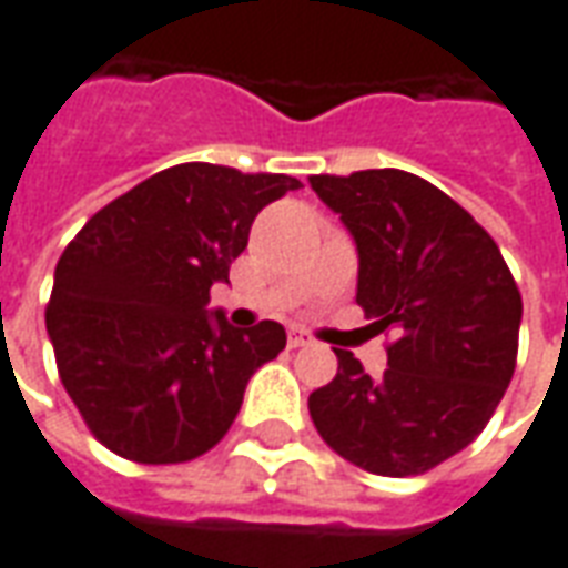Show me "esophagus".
Masks as SVG:
<instances>
[{
	"instance_id": "obj_1",
	"label": "esophagus",
	"mask_w": 568,
	"mask_h": 568,
	"mask_svg": "<svg viewBox=\"0 0 568 568\" xmlns=\"http://www.w3.org/2000/svg\"><path fill=\"white\" fill-rule=\"evenodd\" d=\"M311 342H314V338L307 333H301V329H292V333H288V348H304V345H311Z\"/></svg>"
}]
</instances>
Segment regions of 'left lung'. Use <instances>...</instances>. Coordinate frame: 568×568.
<instances>
[{
  "mask_svg": "<svg viewBox=\"0 0 568 568\" xmlns=\"http://www.w3.org/2000/svg\"><path fill=\"white\" fill-rule=\"evenodd\" d=\"M311 189L354 235L357 304L392 335L379 379L335 351V379L307 397L311 419L366 473L423 476L476 442L507 392L519 285L473 214L416 173H316Z\"/></svg>",
  "mask_w": 568,
  "mask_h": 568,
  "instance_id": "8db88e82",
  "label": "left lung"
}]
</instances>
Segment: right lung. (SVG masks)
Segmentation results:
<instances>
[{
	"label": "right lung",
	"mask_w": 568,
	"mask_h": 568,
	"mask_svg": "<svg viewBox=\"0 0 568 568\" xmlns=\"http://www.w3.org/2000/svg\"><path fill=\"white\" fill-rule=\"evenodd\" d=\"M285 173L189 161L95 211L55 267L45 329L87 429L118 457L189 463L230 432L257 366L285 348L261 320L204 311L248 245L261 207L298 189Z\"/></svg>",
	"instance_id": "obj_1"
}]
</instances>
